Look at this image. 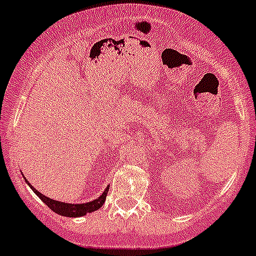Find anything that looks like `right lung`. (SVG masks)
<instances>
[{
	"label": "right lung",
	"instance_id": "add662e5",
	"mask_svg": "<svg viewBox=\"0 0 256 256\" xmlns=\"http://www.w3.org/2000/svg\"><path fill=\"white\" fill-rule=\"evenodd\" d=\"M26 182H27V184H28L30 188L34 190V192H35V194L38 195L42 202H44L45 204L50 208L52 211H54L56 214H61V216H65V218H80V216L91 214V212L96 211V210H98L100 207H102V204H104V202H105V198H106V194H108V188H105L104 192H102L98 199H95V200L87 202V203H80V204H75V203H64V202H58V200H54V199H50V198L42 195V192H38L35 188H32L31 184H28V180H26Z\"/></svg>",
	"mask_w": 256,
	"mask_h": 256
}]
</instances>
